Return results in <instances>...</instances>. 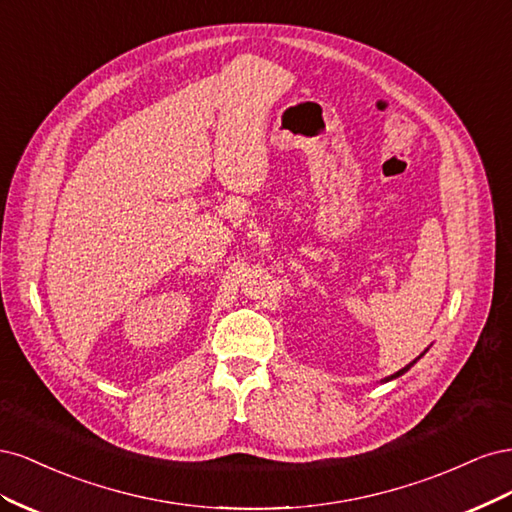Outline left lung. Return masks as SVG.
Listing matches in <instances>:
<instances>
[{
	"label": "left lung",
	"mask_w": 512,
	"mask_h": 512,
	"mask_svg": "<svg viewBox=\"0 0 512 512\" xmlns=\"http://www.w3.org/2000/svg\"><path fill=\"white\" fill-rule=\"evenodd\" d=\"M414 363H416V361H412V363H410V365H406V367H404V369H399V371H397V374H393V376H391V378H386V380H384V382H389V380H393V378H399V376H401V374H406V371H408V369H410V367H412V365H414Z\"/></svg>",
	"instance_id": "left-lung-1"
}]
</instances>
